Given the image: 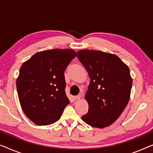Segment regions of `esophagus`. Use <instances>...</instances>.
Listing matches in <instances>:
<instances>
[{
	"instance_id": "esophagus-1",
	"label": "esophagus",
	"mask_w": 153,
	"mask_h": 153,
	"mask_svg": "<svg viewBox=\"0 0 153 153\" xmlns=\"http://www.w3.org/2000/svg\"><path fill=\"white\" fill-rule=\"evenodd\" d=\"M74 98L75 100H80L81 97H80V95H76V96H74Z\"/></svg>"
}]
</instances>
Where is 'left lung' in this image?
Segmentation results:
<instances>
[{
	"mask_svg": "<svg viewBox=\"0 0 153 153\" xmlns=\"http://www.w3.org/2000/svg\"><path fill=\"white\" fill-rule=\"evenodd\" d=\"M77 58L91 79L85 96L88 111L81 118L94 127L109 126L129 102L132 79L128 66L116 55L100 51L81 50Z\"/></svg>",
	"mask_w": 153,
	"mask_h": 153,
	"instance_id": "8db88e82",
	"label": "left lung"
}]
</instances>
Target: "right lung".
Instances as JSON below:
<instances>
[{
    "instance_id": "right-lung-1",
    "label": "right lung",
    "mask_w": 153,
    "mask_h": 153,
    "mask_svg": "<svg viewBox=\"0 0 153 153\" xmlns=\"http://www.w3.org/2000/svg\"><path fill=\"white\" fill-rule=\"evenodd\" d=\"M76 53L72 49L37 52L19 70L16 89L22 110L35 124L48 125L59 120L70 103L64 72Z\"/></svg>"
}]
</instances>
